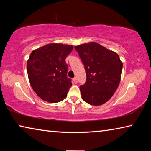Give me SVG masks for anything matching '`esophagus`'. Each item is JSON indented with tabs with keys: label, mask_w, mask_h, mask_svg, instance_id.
Wrapping results in <instances>:
<instances>
[{
	"label": "esophagus",
	"mask_w": 151,
	"mask_h": 151,
	"mask_svg": "<svg viewBox=\"0 0 151 151\" xmlns=\"http://www.w3.org/2000/svg\"><path fill=\"white\" fill-rule=\"evenodd\" d=\"M73 81H74V83H75V84H76L78 83V80H77V78L76 77H75L73 78Z\"/></svg>",
	"instance_id": "obj_1"
}]
</instances>
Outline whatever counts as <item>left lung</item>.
Segmentation results:
<instances>
[{"instance_id": "obj_1", "label": "left lung", "mask_w": 151, "mask_h": 151, "mask_svg": "<svg viewBox=\"0 0 151 151\" xmlns=\"http://www.w3.org/2000/svg\"><path fill=\"white\" fill-rule=\"evenodd\" d=\"M75 48L86 75L85 83L80 86L82 99L91 105L105 103L116 91L121 81L122 63L119 56L96 42L80 45Z\"/></svg>"}]
</instances>
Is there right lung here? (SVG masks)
I'll return each instance as SVG.
<instances>
[{"instance_id": "1", "label": "right lung", "mask_w": 151, "mask_h": 151, "mask_svg": "<svg viewBox=\"0 0 151 151\" xmlns=\"http://www.w3.org/2000/svg\"><path fill=\"white\" fill-rule=\"evenodd\" d=\"M73 49L72 45L51 43L30 54L27 65L30 84L45 101L58 103L67 96L72 83L65 59Z\"/></svg>"}]
</instances>
